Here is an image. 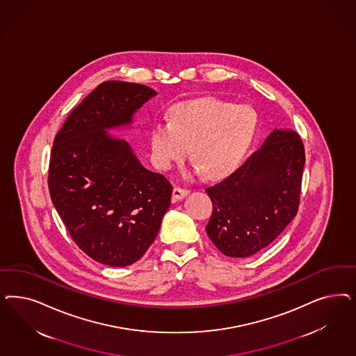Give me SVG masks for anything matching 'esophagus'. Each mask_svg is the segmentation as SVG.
<instances>
[{
    "label": "esophagus",
    "instance_id": "1",
    "mask_svg": "<svg viewBox=\"0 0 356 356\" xmlns=\"http://www.w3.org/2000/svg\"><path fill=\"white\" fill-rule=\"evenodd\" d=\"M188 193H190V191L186 190V188L174 187V190H172V197H174L175 200H181V199H184V196H187Z\"/></svg>",
    "mask_w": 356,
    "mask_h": 356
}]
</instances>
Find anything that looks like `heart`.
<instances>
[{"mask_svg":"<svg viewBox=\"0 0 356 356\" xmlns=\"http://www.w3.org/2000/svg\"><path fill=\"white\" fill-rule=\"evenodd\" d=\"M257 129L258 116L249 106L218 98L181 102L172 107L170 122L153 127L152 160L162 170H169L191 148L193 160L207 177L221 178L240 165Z\"/></svg>","mask_w":356,"mask_h":356,"instance_id":"obj_1","label":"heart"}]
</instances>
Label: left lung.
<instances>
[{"mask_svg":"<svg viewBox=\"0 0 356 356\" xmlns=\"http://www.w3.org/2000/svg\"><path fill=\"white\" fill-rule=\"evenodd\" d=\"M305 152L292 129H274L261 149L222 182L206 188L212 200L208 237L232 258L268 246L298 213Z\"/></svg>","mask_w":356,"mask_h":356,"instance_id":"8db88e82","label":"left lung"}]
</instances>
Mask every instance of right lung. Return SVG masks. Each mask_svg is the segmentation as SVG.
<instances>
[{"label":"right lung","instance_id":"right-lung-1","mask_svg":"<svg viewBox=\"0 0 356 356\" xmlns=\"http://www.w3.org/2000/svg\"><path fill=\"white\" fill-rule=\"evenodd\" d=\"M154 95L145 85L104 81L70 113L54 141L52 203L73 241L99 264L138 261L170 207L169 181L145 169L126 140L108 134L132 124Z\"/></svg>","mask_w":356,"mask_h":356}]
</instances>
